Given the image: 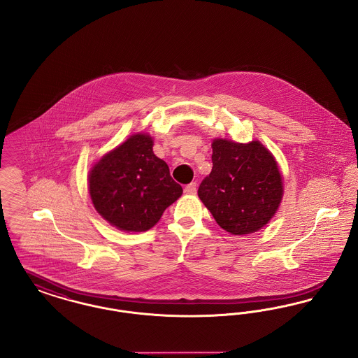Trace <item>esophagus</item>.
Instances as JSON below:
<instances>
[{
    "instance_id": "obj_1",
    "label": "esophagus",
    "mask_w": 358,
    "mask_h": 358,
    "mask_svg": "<svg viewBox=\"0 0 358 358\" xmlns=\"http://www.w3.org/2000/svg\"><path fill=\"white\" fill-rule=\"evenodd\" d=\"M184 192H185L187 194H196V192H197V185H196V182H190L189 185L185 187Z\"/></svg>"
}]
</instances>
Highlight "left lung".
<instances>
[{
    "mask_svg": "<svg viewBox=\"0 0 358 358\" xmlns=\"http://www.w3.org/2000/svg\"><path fill=\"white\" fill-rule=\"evenodd\" d=\"M213 168L199 197L216 222L232 235H248L271 220L283 197L278 164L259 141L212 142Z\"/></svg>",
    "mask_w": 358,
    "mask_h": 358,
    "instance_id": "1",
    "label": "left lung"
}]
</instances>
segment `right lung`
Instances as JSON below:
<instances>
[{
  "instance_id": "1",
  "label": "right lung",
  "mask_w": 358,
  "mask_h": 358,
  "mask_svg": "<svg viewBox=\"0 0 358 358\" xmlns=\"http://www.w3.org/2000/svg\"><path fill=\"white\" fill-rule=\"evenodd\" d=\"M88 187L98 213L126 232L150 229L182 194L148 134H134L103 155L90 171Z\"/></svg>"
}]
</instances>
